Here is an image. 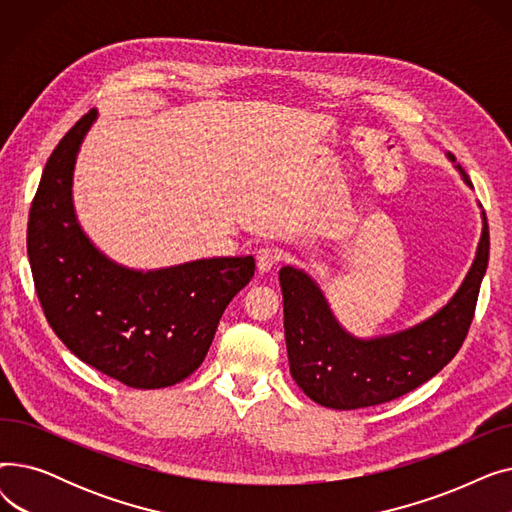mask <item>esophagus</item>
<instances>
[{"label": "esophagus", "mask_w": 512, "mask_h": 512, "mask_svg": "<svg viewBox=\"0 0 512 512\" xmlns=\"http://www.w3.org/2000/svg\"><path fill=\"white\" fill-rule=\"evenodd\" d=\"M280 263V253L274 247H261L257 251V272L267 274Z\"/></svg>", "instance_id": "esophagus-1"}]
</instances>
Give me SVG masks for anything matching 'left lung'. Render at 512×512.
Here are the masks:
<instances>
[{
  "instance_id": "left-lung-1",
  "label": "left lung",
  "mask_w": 512,
  "mask_h": 512,
  "mask_svg": "<svg viewBox=\"0 0 512 512\" xmlns=\"http://www.w3.org/2000/svg\"><path fill=\"white\" fill-rule=\"evenodd\" d=\"M448 157L454 161L452 155ZM459 172L471 184L461 166ZM488 257L490 230L483 213L475 261L450 303L411 330L375 340L346 334L315 282L294 267H282L284 334L292 380L317 405L338 411L382 405L432 380L467 338Z\"/></svg>"
}]
</instances>
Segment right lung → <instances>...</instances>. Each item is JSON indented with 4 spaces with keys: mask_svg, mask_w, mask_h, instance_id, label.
<instances>
[{
    "mask_svg": "<svg viewBox=\"0 0 512 512\" xmlns=\"http://www.w3.org/2000/svg\"><path fill=\"white\" fill-rule=\"evenodd\" d=\"M97 112L80 118L49 155L29 213L26 251L51 330L87 365L139 390L188 378L220 317L255 274V259L218 257L132 272L103 257L72 207V170Z\"/></svg>",
    "mask_w": 512,
    "mask_h": 512,
    "instance_id": "add662e5",
    "label": "right lung"
}]
</instances>
